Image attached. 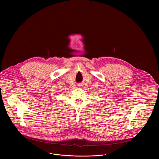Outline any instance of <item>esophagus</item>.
Masks as SVG:
<instances>
[{
	"mask_svg": "<svg viewBox=\"0 0 159 159\" xmlns=\"http://www.w3.org/2000/svg\"><path fill=\"white\" fill-rule=\"evenodd\" d=\"M78 87H80V88H81V86H81V85H78Z\"/></svg>",
	"mask_w": 159,
	"mask_h": 159,
	"instance_id": "1",
	"label": "esophagus"
}]
</instances>
